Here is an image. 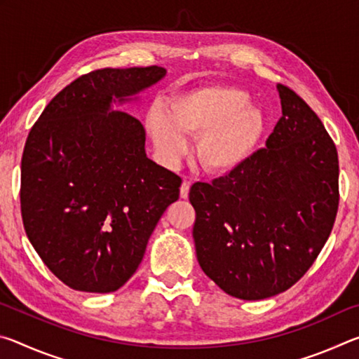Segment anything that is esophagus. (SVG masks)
I'll list each match as a JSON object with an SVG mask.
<instances>
[{
    "instance_id": "esophagus-1",
    "label": "esophagus",
    "mask_w": 359,
    "mask_h": 359,
    "mask_svg": "<svg viewBox=\"0 0 359 359\" xmlns=\"http://www.w3.org/2000/svg\"><path fill=\"white\" fill-rule=\"evenodd\" d=\"M188 193H190V184H188V182H184V184H182V187H180V198L187 199Z\"/></svg>"
}]
</instances>
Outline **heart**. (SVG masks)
<instances>
[{
	"label": "heart",
	"mask_w": 359,
	"mask_h": 359,
	"mask_svg": "<svg viewBox=\"0 0 359 359\" xmlns=\"http://www.w3.org/2000/svg\"><path fill=\"white\" fill-rule=\"evenodd\" d=\"M147 128L161 155L174 161L187 154L188 137H198V158L210 172L224 174L252 156L264 135L266 120L248 102L245 90L233 85H205L175 95L161 107H151Z\"/></svg>",
	"instance_id": "1"
}]
</instances>
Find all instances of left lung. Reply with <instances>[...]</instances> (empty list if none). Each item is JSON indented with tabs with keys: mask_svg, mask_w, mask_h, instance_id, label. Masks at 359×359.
I'll return each instance as SVG.
<instances>
[{
	"mask_svg": "<svg viewBox=\"0 0 359 359\" xmlns=\"http://www.w3.org/2000/svg\"><path fill=\"white\" fill-rule=\"evenodd\" d=\"M277 90L282 117L266 147L190 188L199 266L245 301L293 287L326 244L339 209L336 145L301 96L282 83Z\"/></svg>",
	"mask_w": 359,
	"mask_h": 359,
	"instance_id": "8db88e82",
	"label": "left lung"
}]
</instances>
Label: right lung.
<instances>
[{
    "instance_id": "1",
    "label": "right lung",
    "mask_w": 359,
    "mask_h": 359,
    "mask_svg": "<svg viewBox=\"0 0 359 359\" xmlns=\"http://www.w3.org/2000/svg\"><path fill=\"white\" fill-rule=\"evenodd\" d=\"M161 66L95 69L42 111L22 155L25 233L66 287L111 293L128 282L182 179L145 155V130L111 104L150 87Z\"/></svg>"
}]
</instances>
